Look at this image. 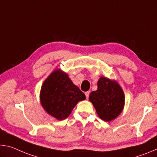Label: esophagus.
<instances>
[{
    "mask_svg": "<svg viewBox=\"0 0 157 157\" xmlns=\"http://www.w3.org/2000/svg\"><path fill=\"white\" fill-rule=\"evenodd\" d=\"M89 94H90V92H89V91H87V92L85 93V95H86V99H88V98H89Z\"/></svg>",
    "mask_w": 157,
    "mask_h": 157,
    "instance_id": "34e87169",
    "label": "esophagus"
}]
</instances>
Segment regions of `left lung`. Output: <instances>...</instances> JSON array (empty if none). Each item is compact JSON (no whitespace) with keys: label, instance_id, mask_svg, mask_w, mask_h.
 I'll list each match as a JSON object with an SVG mask.
<instances>
[{"label":"left lung","instance_id":"left-lung-1","mask_svg":"<svg viewBox=\"0 0 157 157\" xmlns=\"http://www.w3.org/2000/svg\"><path fill=\"white\" fill-rule=\"evenodd\" d=\"M89 100L98 116L104 121L110 122L123 111L125 97L118 82L100 77L98 81V89L90 94Z\"/></svg>","mask_w":157,"mask_h":157}]
</instances>
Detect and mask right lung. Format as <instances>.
Segmentation results:
<instances>
[{
	"label": "right lung",
	"instance_id": "1",
	"mask_svg": "<svg viewBox=\"0 0 157 157\" xmlns=\"http://www.w3.org/2000/svg\"><path fill=\"white\" fill-rule=\"evenodd\" d=\"M39 98L44 109L58 121L68 118L79 101L86 99L84 93L60 68L55 69L45 79Z\"/></svg>",
	"mask_w": 157,
	"mask_h": 157
}]
</instances>
